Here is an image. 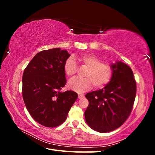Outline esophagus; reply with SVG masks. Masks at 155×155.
Here are the masks:
<instances>
[{
	"instance_id": "obj_1",
	"label": "esophagus",
	"mask_w": 155,
	"mask_h": 155,
	"mask_svg": "<svg viewBox=\"0 0 155 155\" xmlns=\"http://www.w3.org/2000/svg\"><path fill=\"white\" fill-rule=\"evenodd\" d=\"M83 97H84L83 94H78V98H79V99H81V98H82Z\"/></svg>"
}]
</instances>
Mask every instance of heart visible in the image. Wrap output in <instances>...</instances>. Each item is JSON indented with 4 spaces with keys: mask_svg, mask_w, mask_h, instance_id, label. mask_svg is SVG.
I'll list each match as a JSON object with an SVG mask.
<instances>
[{
    "mask_svg": "<svg viewBox=\"0 0 155 155\" xmlns=\"http://www.w3.org/2000/svg\"><path fill=\"white\" fill-rule=\"evenodd\" d=\"M79 62L87 67L85 78H75L68 83V88L77 92H83L90 89L92 84L97 88H101L109 83L112 76L110 64L101 62V59L94 54H85L78 58ZM77 64L73 57H69L64 63V73L72 77L77 72Z\"/></svg>",
    "mask_w": 155,
    "mask_h": 155,
    "instance_id": "heart-1",
    "label": "heart"
}]
</instances>
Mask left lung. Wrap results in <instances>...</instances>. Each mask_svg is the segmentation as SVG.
I'll return each instance as SVG.
<instances>
[{
    "instance_id": "8db88e82",
    "label": "left lung",
    "mask_w": 155,
    "mask_h": 155,
    "mask_svg": "<svg viewBox=\"0 0 155 155\" xmlns=\"http://www.w3.org/2000/svg\"><path fill=\"white\" fill-rule=\"evenodd\" d=\"M110 66L109 83L85 95L89 102L85 111L86 122L100 133L110 132L125 122L133 109L137 92L133 72L127 64L116 61Z\"/></svg>"
}]
</instances>
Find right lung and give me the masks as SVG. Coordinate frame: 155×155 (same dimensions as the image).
Wrapping results in <instances>:
<instances>
[{
  "instance_id": "right-lung-1",
  "label": "right lung",
  "mask_w": 155,
  "mask_h": 155,
  "mask_svg": "<svg viewBox=\"0 0 155 155\" xmlns=\"http://www.w3.org/2000/svg\"><path fill=\"white\" fill-rule=\"evenodd\" d=\"M70 55L61 48L41 51L23 73L22 97L26 109L37 123L47 127L64 122L78 98L74 91H60L67 83L64 64Z\"/></svg>"
}]
</instances>
